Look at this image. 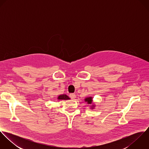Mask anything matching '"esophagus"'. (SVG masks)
<instances>
[{
    "label": "esophagus",
    "instance_id": "1",
    "mask_svg": "<svg viewBox=\"0 0 149 149\" xmlns=\"http://www.w3.org/2000/svg\"><path fill=\"white\" fill-rule=\"evenodd\" d=\"M69 97H70L72 99L74 100V99L76 98V95H75L74 93H70V94L69 95Z\"/></svg>",
    "mask_w": 149,
    "mask_h": 149
}]
</instances>
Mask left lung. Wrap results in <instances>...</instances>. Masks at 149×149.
<instances>
[{
	"instance_id": "1",
	"label": "left lung",
	"mask_w": 149,
	"mask_h": 149,
	"mask_svg": "<svg viewBox=\"0 0 149 149\" xmlns=\"http://www.w3.org/2000/svg\"><path fill=\"white\" fill-rule=\"evenodd\" d=\"M85 102H87V103L88 104H91L92 103V97H86L85 99ZM95 106H92V108H93Z\"/></svg>"
}]
</instances>
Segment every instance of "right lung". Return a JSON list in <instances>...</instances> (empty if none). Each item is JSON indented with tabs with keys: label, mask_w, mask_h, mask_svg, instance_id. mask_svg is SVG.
Masks as SVG:
<instances>
[{
	"label": "right lung",
	"mask_w": 149,
	"mask_h": 149,
	"mask_svg": "<svg viewBox=\"0 0 149 149\" xmlns=\"http://www.w3.org/2000/svg\"><path fill=\"white\" fill-rule=\"evenodd\" d=\"M58 100H69L70 98L66 95H61L58 96Z\"/></svg>",
	"instance_id": "right-lung-1"
}]
</instances>
